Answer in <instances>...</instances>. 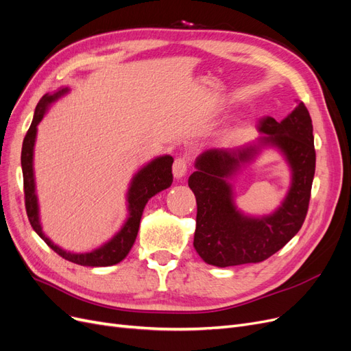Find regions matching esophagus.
<instances>
[{"label":"esophagus","instance_id":"obj_1","mask_svg":"<svg viewBox=\"0 0 351 351\" xmlns=\"http://www.w3.org/2000/svg\"><path fill=\"white\" fill-rule=\"evenodd\" d=\"M188 167H189V160H188V158H185V156L176 158L175 162H173V167H172L173 176H175L176 179H180L182 176H185V173L188 172Z\"/></svg>","mask_w":351,"mask_h":351}]
</instances>
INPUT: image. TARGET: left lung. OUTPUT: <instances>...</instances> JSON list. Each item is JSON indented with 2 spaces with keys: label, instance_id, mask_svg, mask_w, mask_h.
Here are the masks:
<instances>
[{
  "label": "left lung",
  "instance_id": "left-lung-1",
  "mask_svg": "<svg viewBox=\"0 0 351 351\" xmlns=\"http://www.w3.org/2000/svg\"><path fill=\"white\" fill-rule=\"evenodd\" d=\"M258 145L277 146L293 171V182L282 205L263 218H250L234 205L231 178L241 163L254 158L256 145L241 149H209L196 159L189 188L196 197L193 247L202 260L215 267L261 263L291 239L307 217L315 172L313 121L306 104L282 121L263 117Z\"/></svg>",
  "mask_w": 351,
  "mask_h": 351
}]
</instances>
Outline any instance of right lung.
<instances>
[{
    "label": "right lung",
    "instance_id": "1",
    "mask_svg": "<svg viewBox=\"0 0 351 351\" xmlns=\"http://www.w3.org/2000/svg\"><path fill=\"white\" fill-rule=\"evenodd\" d=\"M69 88H60L54 95H44L38 101L34 117L29 126L21 149V167H23V179H24V199L25 210L29 223L38 237L47 243V245L57 252L64 260L84 265V267H109L120 263L129 254L133 247L134 239L138 237L141 218L145 209V205L152 196L158 192L169 188L172 185V163L173 158L166 155L160 156L147 163L145 167L136 173L132 179V184L128 192V204H129V218L125 222L123 228L103 247L86 252V254H73L62 250L43 234L40 219H38V204L36 196V184H34V172H33V150L37 134V126L41 121L49 104L56 101L58 97L66 95Z\"/></svg>",
    "mask_w": 351,
    "mask_h": 351
}]
</instances>
